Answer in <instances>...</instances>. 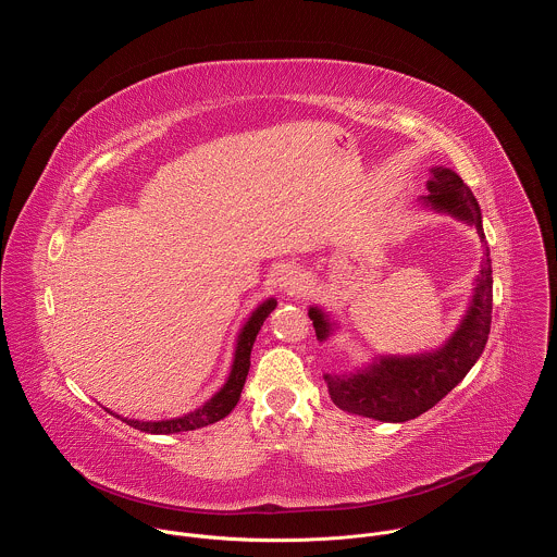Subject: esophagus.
<instances>
[{
	"label": "esophagus",
	"mask_w": 557,
	"mask_h": 557,
	"mask_svg": "<svg viewBox=\"0 0 557 557\" xmlns=\"http://www.w3.org/2000/svg\"><path fill=\"white\" fill-rule=\"evenodd\" d=\"M275 286L280 288V293H282L284 297H290V295H295V293L301 288V273H299L295 267L286 264V267H282V269L277 271Z\"/></svg>",
	"instance_id": "34e87169"
}]
</instances>
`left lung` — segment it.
Listing matches in <instances>:
<instances>
[{
	"label": "left lung",
	"mask_w": 557,
	"mask_h": 557,
	"mask_svg": "<svg viewBox=\"0 0 557 557\" xmlns=\"http://www.w3.org/2000/svg\"><path fill=\"white\" fill-rule=\"evenodd\" d=\"M428 189L430 194L421 198V205L471 224L483 243V262L475 275L469 308L454 335L432 352L408 357L383 355L352 372H326L324 381L329 383L331 399L344 412L385 423L417 419L451 392L485 350L492 329L494 277L479 200L462 178L447 168L432 170ZM308 317L320 342H326L339 329L320 306H310Z\"/></svg>",
	"instance_id": "left-lung-1"
}]
</instances>
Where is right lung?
<instances>
[{
  "mask_svg": "<svg viewBox=\"0 0 557 557\" xmlns=\"http://www.w3.org/2000/svg\"><path fill=\"white\" fill-rule=\"evenodd\" d=\"M275 306H277V299L269 297L251 312L240 335H237L231 372H228L224 385L211 396L205 406H200L198 410L187 412L183 417L163 419V421H136V419H123L119 414H114V417L121 419L123 423H127L129 428L147 432V434H178V432L198 430V428H205V425H211V423L224 419L235 408V404L240 401V394H243V387H245V381L249 374V366H251V348L256 344V337H258L264 320L273 312Z\"/></svg>",
  "mask_w": 557,
  "mask_h": 557,
  "instance_id": "right-lung-1",
  "label": "right lung"
}]
</instances>
